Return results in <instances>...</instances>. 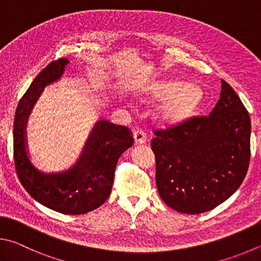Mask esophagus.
Returning a JSON list of instances; mask_svg holds the SVG:
<instances>
[{"mask_svg": "<svg viewBox=\"0 0 261 261\" xmlns=\"http://www.w3.org/2000/svg\"><path fill=\"white\" fill-rule=\"evenodd\" d=\"M147 139H148V136H147V134L144 133V130L136 129L134 132V140L138 144L145 143V142H147Z\"/></svg>", "mask_w": 261, "mask_h": 261, "instance_id": "obj_1", "label": "esophagus"}]
</instances>
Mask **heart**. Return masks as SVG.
I'll return each mask as SVG.
<instances>
[{
  "instance_id": "heart-1",
  "label": "heart",
  "mask_w": 261,
  "mask_h": 261,
  "mask_svg": "<svg viewBox=\"0 0 261 261\" xmlns=\"http://www.w3.org/2000/svg\"><path fill=\"white\" fill-rule=\"evenodd\" d=\"M145 95L162 98L156 108L157 117L166 122H180L193 116L203 100L198 86L190 82L163 80L150 85Z\"/></svg>"
}]
</instances>
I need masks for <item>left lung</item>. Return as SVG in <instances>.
Wrapping results in <instances>:
<instances>
[{
	"mask_svg": "<svg viewBox=\"0 0 261 261\" xmlns=\"http://www.w3.org/2000/svg\"><path fill=\"white\" fill-rule=\"evenodd\" d=\"M153 134L157 189L175 211H210L243 182L250 164L251 121L248 110L225 80L208 116L191 117Z\"/></svg>",
	"mask_w": 261,
	"mask_h": 261,
	"instance_id": "left-lung-1",
	"label": "left lung"
}]
</instances>
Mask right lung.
I'll list each match as a JSON object with an SVG mask.
<instances>
[{
	"label": "right lung",
	"mask_w": 261,
	"mask_h": 261,
	"mask_svg": "<svg viewBox=\"0 0 261 261\" xmlns=\"http://www.w3.org/2000/svg\"><path fill=\"white\" fill-rule=\"evenodd\" d=\"M66 58L50 62L18 102L13 119V159L20 184L44 206L64 214H85L104 204L111 194L119 157L134 143L126 126L107 120L96 123L74 166L58 174H44L32 165L26 152L25 127L44 86L62 76Z\"/></svg>",
	"instance_id": "1"
}]
</instances>
